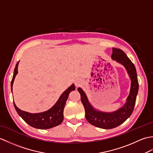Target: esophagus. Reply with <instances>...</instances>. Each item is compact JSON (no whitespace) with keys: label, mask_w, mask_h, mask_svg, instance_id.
I'll list each match as a JSON object with an SVG mask.
<instances>
[{"label":"esophagus","mask_w":153,"mask_h":153,"mask_svg":"<svg viewBox=\"0 0 153 153\" xmlns=\"http://www.w3.org/2000/svg\"><path fill=\"white\" fill-rule=\"evenodd\" d=\"M81 84H82V81L80 79H76V82H75V85L77 87L81 85Z\"/></svg>","instance_id":"1"}]
</instances>
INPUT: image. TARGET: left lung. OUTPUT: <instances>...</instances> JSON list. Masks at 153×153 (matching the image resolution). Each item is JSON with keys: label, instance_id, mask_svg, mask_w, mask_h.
I'll list each match as a JSON object with an SVG mask.
<instances>
[{"label": "left lung", "instance_id": "8db88e82", "mask_svg": "<svg viewBox=\"0 0 153 153\" xmlns=\"http://www.w3.org/2000/svg\"><path fill=\"white\" fill-rule=\"evenodd\" d=\"M112 52V58L122 64L126 68L131 81L130 93L123 106L117 111L111 113L95 110L90 105L83 91L81 88L77 89L81 95V100L85 108L87 120L91 125L102 129L114 128L122 124L131 116L134 111L139 89L137 75L134 64L122 50L113 48Z\"/></svg>", "mask_w": 153, "mask_h": 153}]
</instances>
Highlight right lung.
I'll return each instance as SVG.
<instances>
[{
	"instance_id": "obj_1",
	"label": "right lung",
	"mask_w": 153,
	"mask_h": 153,
	"mask_svg": "<svg viewBox=\"0 0 153 153\" xmlns=\"http://www.w3.org/2000/svg\"><path fill=\"white\" fill-rule=\"evenodd\" d=\"M18 63L19 61L16 65L14 75H13L12 79L11 81L12 91L13 83H14V80L16 74H18ZM74 90H75V86L74 84H72L69 88L62 94V95L60 97L56 103L51 109L44 112L31 114L23 111V110L18 108L15 105L14 102V106L19 116H21L22 118L30 126L37 129H50L53 128V127L60 125L62 122L63 121V112L65 104H66L70 93Z\"/></svg>"
}]
</instances>
